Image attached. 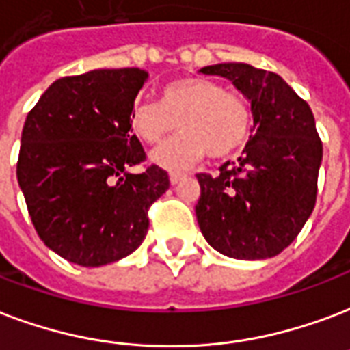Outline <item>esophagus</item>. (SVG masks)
<instances>
[{
	"mask_svg": "<svg viewBox=\"0 0 350 350\" xmlns=\"http://www.w3.org/2000/svg\"><path fill=\"white\" fill-rule=\"evenodd\" d=\"M183 178H185V174H181V172H170V174H169V180H170V183H172V185L180 183Z\"/></svg>",
	"mask_w": 350,
	"mask_h": 350,
	"instance_id": "34e87169",
	"label": "esophagus"
}]
</instances>
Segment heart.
<instances>
[{
	"instance_id": "1",
	"label": "heart",
	"mask_w": 350,
	"mask_h": 350,
	"mask_svg": "<svg viewBox=\"0 0 350 350\" xmlns=\"http://www.w3.org/2000/svg\"><path fill=\"white\" fill-rule=\"evenodd\" d=\"M180 135L152 150L150 161L167 170H185L209 152L224 157L244 145L252 128L247 104L215 80L202 77L176 80L165 86L161 104L135 100L130 128L145 143H159L172 130Z\"/></svg>"
}]
</instances>
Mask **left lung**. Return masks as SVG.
<instances>
[{"instance_id": "1", "label": "left lung", "mask_w": 350, "mask_h": 350, "mask_svg": "<svg viewBox=\"0 0 350 350\" xmlns=\"http://www.w3.org/2000/svg\"><path fill=\"white\" fill-rule=\"evenodd\" d=\"M233 82L252 103L253 128L237 161L196 174V218L217 252L240 260L275 257L316 205L323 145L310 106L279 75L242 62L200 69Z\"/></svg>"}]
</instances>
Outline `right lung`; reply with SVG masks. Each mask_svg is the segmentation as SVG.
<instances>
[{"label": "right lung", "instance_id": "right-lung-1", "mask_svg": "<svg viewBox=\"0 0 350 350\" xmlns=\"http://www.w3.org/2000/svg\"><path fill=\"white\" fill-rule=\"evenodd\" d=\"M146 79L139 68L64 77L27 116L18 183L38 237L69 262L95 268L135 252L169 189L157 165L128 170L145 159L130 111Z\"/></svg>", "mask_w": 350, "mask_h": 350}]
</instances>
